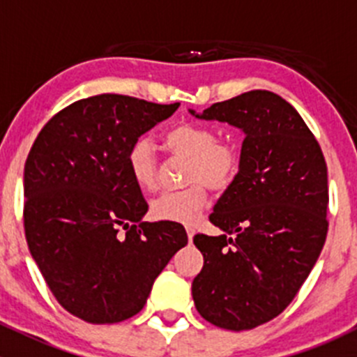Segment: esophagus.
I'll return each mask as SVG.
<instances>
[{"mask_svg":"<svg viewBox=\"0 0 357 357\" xmlns=\"http://www.w3.org/2000/svg\"><path fill=\"white\" fill-rule=\"evenodd\" d=\"M186 233H188V242L192 243L193 242V236H195V229H193L192 226H186Z\"/></svg>","mask_w":357,"mask_h":357,"instance_id":"esophagus-1","label":"esophagus"}]
</instances>
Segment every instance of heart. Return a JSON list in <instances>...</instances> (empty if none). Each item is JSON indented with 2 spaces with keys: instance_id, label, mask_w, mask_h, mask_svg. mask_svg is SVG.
Listing matches in <instances>:
<instances>
[{
  "instance_id": "obj_1",
  "label": "heart",
  "mask_w": 357,
  "mask_h": 357,
  "mask_svg": "<svg viewBox=\"0 0 357 357\" xmlns=\"http://www.w3.org/2000/svg\"><path fill=\"white\" fill-rule=\"evenodd\" d=\"M165 150L171 155L186 158L185 181L181 192H165L150 204V214L157 221L195 225L212 192H225L235 181L240 155L231 142L218 139L214 129L193 122H181L164 132ZM126 164L132 181L143 192L157 186L158 167L152 143L139 138L129 146Z\"/></svg>"
}]
</instances>
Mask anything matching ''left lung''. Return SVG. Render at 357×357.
Instances as JSON below:
<instances>
[{"label": "left lung", "mask_w": 357, "mask_h": 357, "mask_svg": "<svg viewBox=\"0 0 357 357\" xmlns=\"http://www.w3.org/2000/svg\"><path fill=\"white\" fill-rule=\"evenodd\" d=\"M188 112L245 135L238 174L208 215L222 235L193 238L204 255L193 302L219 328H255L294 301L325 245V157L298 112L271 91Z\"/></svg>", "instance_id": "8db88e82"}]
</instances>
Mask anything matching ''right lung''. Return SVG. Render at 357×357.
Listing matches in <instances>:
<instances>
[{"label": "right lung", "instance_id": "add662e5", "mask_svg": "<svg viewBox=\"0 0 357 357\" xmlns=\"http://www.w3.org/2000/svg\"><path fill=\"white\" fill-rule=\"evenodd\" d=\"M178 107L122 95L79 100L50 119L29 152V250L60 305L84 321L138 314L162 269L188 243L178 222L142 221L149 204L126 164L129 146Z\"/></svg>", "mask_w": 357, "mask_h": 357}]
</instances>
